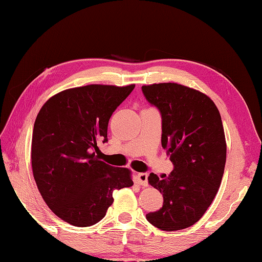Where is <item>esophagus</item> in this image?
Segmentation results:
<instances>
[{"label": "esophagus", "mask_w": 262, "mask_h": 262, "mask_svg": "<svg viewBox=\"0 0 262 262\" xmlns=\"http://www.w3.org/2000/svg\"><path fill=\"white\" fill-rule=\"evenodd\" d=\"M147 173H144V172H141V173H137V181L140 185L147 187L148 186V181H147Z\"/></svg>", "instance_id": "34e87169"}]
</instances>
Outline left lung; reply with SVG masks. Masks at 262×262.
I'll return each instance as SVG.
<instances>
[{"label": "left lung", "instance_id": "left-lung-1", "mask_svg": "<svg viewBox=\"0 0 262 262\" xmlns=\"http://www.w3.org/2000/svg\"><path fill=\"white\" fill-rule=\"evenodd\" d=\"M147 101L162 117V147L174 169L149 185L162 193L163 206L146 220L163 231L183 230L198 222L215 198L226 162L220 111L209 97L178 83L143 85Z\"/></svg>", "mask_w": 262, "mask_h": 262}]
</instances>
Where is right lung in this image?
Wrapping results in <instances>:
<instances>
[{
  "instance_id": "right-lung-1",
  "label": "right lung",
  "mask_w": 262,
  "mask_h": 262,
  "mask_svg": "<svg viewBox=\"0 0 262 262\" xmlns=\"http://www.w3.org/2000/svg\"><path fill=\"white\" fill-rule=\"evenodd\" d=\"M90 84L55 94L42 105L33 125L32 173L53 213L74 226L101 221L116 189L132 187V171L115 168L98 157L97 143L107 142L108 122L134 90Z\"/></svg>"
}]
</instances>
